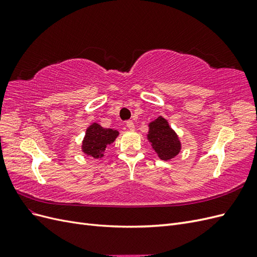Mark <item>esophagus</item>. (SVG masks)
Returning a JSON list of instances; mask_svg holds the SVG:
<instances>
[{
  "mask_svg": "<svg viewBox=\"0 0 257 257\" xmlns=\"http://www.w3.org/2000/svg\"><path fill=\"white\" fill-rule=\"evenodd\" d=\"M126 127H127L130 131H134V130H135L134 122H133V121H127V122H126Z\"/></svg>",
  "mask_w": 257,
  "mask_h": 257,
  "instance_id": "34e87169",
  "label": "esophagus"
}]
</instances>
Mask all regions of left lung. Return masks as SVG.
Returning <instances> with one entry per match:
<instances>
[{"instance_id":"8db88e82","label":"left lung","mask_w":257,"mask_h":257,"mask_svg":"<svg viewBox=\"0 0 257 257\" xmlns=\"http://www.w3.org/2000/svg\"><path fill=\"white\" fill-rule=\"evenodd\" d=\"M148 126L147 139L161 160L170 161L180 153L182 148L180 139L164 116L160 115Z\"/></svg>"}]
</instances>
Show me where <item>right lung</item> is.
<instances>
[{"instance_id":"obj_1","label":"right lung","mask_w":257,"mask_h":257,"mask_svg":"<svg viewBox=\"0 0 257 257\" xmlns=\"http://www.w3.org/2000/svg\"><path fill=\"white\" fill-rule=\"evenodd\" d=\"M119 132L114 128H104L98 123L93 122L85 130V135L81 143V151L93 159L104 157L108 145L112 144Z\"/></svg>"}]
</instances>
